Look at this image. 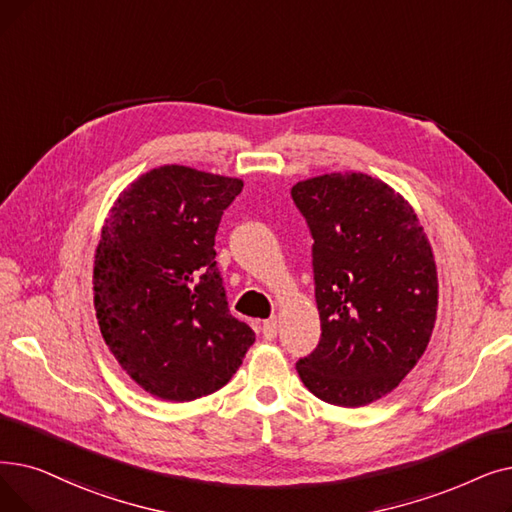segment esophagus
Returning <instances> with one entry per match:
<instances>
[{"label": "esophagus", "mask_w": 512, "mask_h": 512, "mask_svg": "<svg viewBox=\"0 0 512 512\" xmlns=\"http://www.w3.org/2000/svg\"><path fill=\"white\" fill-rule=\"evenodd\" d=\"M261 332H263V339H268V341L276 339V332H278V322H276V318L265 320L263 326H261Z\"/></svg>", "instance_id": "esophagus-1"}]
</instances>
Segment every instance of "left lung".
Wrapping results in <instances>:
<instances>
[{
	"mask_svg": "<svg viewBox=\"0 0 512 512\" xmlns=\"http://www.w3.org/2000/svg\"><path fill=\"white\" fill-rule=\"evenodd\" d=\"M291 196L314 238L322 328L297 372L322 402L372 404L429 345L437 316L431 244L404 196L366 173L311 177Z\"/></svg>",
	"mask_w": 512,
	"mask_h": 512,
	"instance_id": "8db88e82",
	"label": "left lung"
}]
</instances>
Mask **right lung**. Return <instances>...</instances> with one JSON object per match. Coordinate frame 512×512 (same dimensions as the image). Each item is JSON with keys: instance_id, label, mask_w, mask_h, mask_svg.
<instances>
[{"instance_id": "add662e5", "label": "right lung", "mask_w": 512, "mask_h": 512, "mask_svg": "<svg viewBox=\"0 0 512 512\" xmlns=\"http://www.w3.org/2000/svg\"><path fill=\"white\" fill-rule=\"evenodd\" d=\"M236 177L184 165L152 169L117 198L94 261L100 332L121 368L169 402L224 387L255 343L230 314L215 261Z\"/></svg>"}]
</instances>
